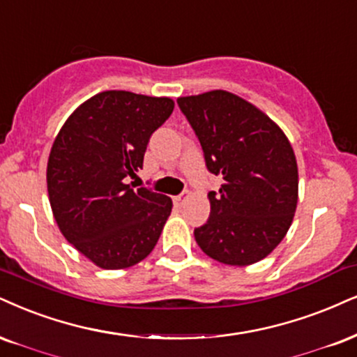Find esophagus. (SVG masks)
<instances>
[{
	"label": "esophagus",
	"instance_id": "obj_1",
	"mask_svg": "<svg viewBox=\"0 0 357 357\" xmlns=\"http://www.w3.org/2000/svg\"><path fill=\"white\" fill-rule=\"evenodd\" d=\"M188 197H190V195H188V192H185V193H180V195L175 197L174 202H175V204H177V205L182 206V205L185 204V202L188 200Z\"/></svg>",
	"mask_w": 357,
	"mask_h": 357
}]
</instances>
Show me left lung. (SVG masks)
Listing matches in <instances>:
<instances>
[{"instance_id":"obj_1","label":"left lung","mask_w":357,"mask_h":357,"mask_svg":"<svg viewBox=\"0 0 357 357\" xmlns=\"http://www.w3.org/2000/svg\"><path fill=\"white\" fill-rule=\"evenodd\" d=\"M205 164L222 175L210 192V218L193 235L202 252L231 266L268 257L291 227L298 165L284 132L265 112L227 91L178 98Z\"/></svg>"}]
</instances>
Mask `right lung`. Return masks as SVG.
<instances>
[{"instance_id": "obj_1", "label": "right lung", "mask_w": 357, "mask_h": 357, "mask_svg": "<svg viewBox=\"0 0 357 357\" xmlns=\"http://www.w3.org/2000/svg\"><path fill=\"white\" fill-rule=\"evenodd\" d=\"M174 111L170 98L104 91L69 116L51 147L47 193L57 227L104 270L142 261L172 212L170 197L135 188L149 139Z\"/></svg>"}]
</instances>
